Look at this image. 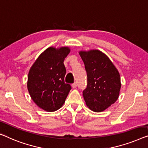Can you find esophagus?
<instances>
[{"instance_id": "1", "label": "esophagus", "mask_w": 148, "mask_h": 148, "mask_svg": "<svg viewBox=\"0 0 148 148\" xmlns=\"http://www.w3.org/2000/svg\"><path fill=\"white\" fill-rule=\"evenodd\" d=\"M72 87L73 88H76V87H77V83H76V82H74V84H72Z\"/></svg>"}]
</instances>
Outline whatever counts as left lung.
<instances>
[{"label":"left lung","mask_w":148,"mask_h":148,"mask_svg":"<svg viewBox=\"0 0 148 148\" xmlns=\"http://www.w3.org/2000/svg\"><path fill=\"white\" fill-rule=\"evenodd\" d=\"M87 73L83 97L93 112H102L118 100L121 88L120 74L110 58L98 50L79 52Z\"/></svg>","instance_id":"obj_1"}]
</instances>
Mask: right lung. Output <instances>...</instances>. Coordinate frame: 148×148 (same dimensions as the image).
I'll list each match as a JSON object with an SVG mask.
<instances>
[{"mask_svg":"<svg viewBox=\"0 0 148 148\" xmlns=\"http://www.w3.org/2000/svg\"><path fill=\"white\" fill-rule=\"evenodd\" d=\"M68 47H50L38 56L28 72L27 88L34 102L46 112L58 110L64 103L71 86L64 82V60Z\"/></svg>","mask_w":148,"mask_h":148,"instance_id":"right-lung-1","label":"right lung"}]
</instances>
